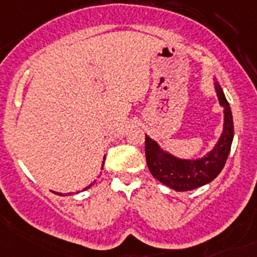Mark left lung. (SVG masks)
<instances>
[{
    "mask_svg": "<svg viewBox=\"0 0 257 257\" xmlns=\"http://www.w3.org/2000/svg\"><path fill=\"white\" fill-rule=\"evenodd\" d=\"M214 81L219 104L223 108V131L214 148L201 158H181L145 135L148 168L154 178L176 191H189L204 186L219 176L230 154L233 140V120L230 104L216 79Z\"/></svg>",
    "mask_w": 257,
    "mask_h": 257,
    "instance_id": "8db88e82",
    "label": "left lung"
}]
</instances>
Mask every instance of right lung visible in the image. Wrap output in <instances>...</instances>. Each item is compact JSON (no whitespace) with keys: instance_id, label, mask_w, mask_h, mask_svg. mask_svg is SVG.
Masks as SVG:
<instances>
[{"instance_id":"obj_1","label":"right lung","mask_w":257,"mask_h":257,"mask_svg":"<svg viewBox=\"0 0 257 257\" xmlns=\"http://www.w3.org/2000/svg\"><path fill=\"white\" fill-rule=\"evenodd\" d=\"M104 160H105V157H104ZM103 165H104V162H103ZM101 169H103V168H101ZM93 183H95V182H92V183H91V185H88V186L85 187V189H83V191H84V190H88V189H89V187L92 186ZM55 194H56V195H63V194H62V193H55ZM76 194H78V191H76ZM67 195H71V193H68V194H67Z\"/></svg>"}]
</instances>
